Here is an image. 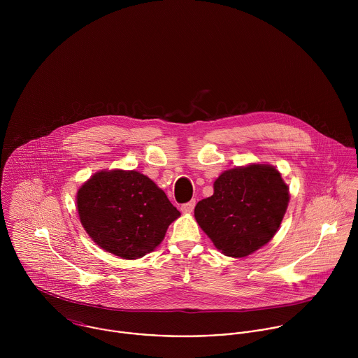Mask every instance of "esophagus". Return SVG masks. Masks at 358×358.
I'll return each instance as SVG.
<instances>
[{
  "label": "esophagus",
  "mask_w": 358,
  "mask_h": 358,
  "mask_svg": "<svg viewBox=\"0 0 358 358\" xmlns=\"http://www.w3.org/2000/svg\"><path fill=\"white\" fill-rule=\"evenodd\" d=\"M194 206H196V200H192V201H189V203H186V204H182L180 209H182V212H185V213H192L193 209H194Z\"/></svg>",
  "instance_id": "esophagus-1"
}]
</instances>
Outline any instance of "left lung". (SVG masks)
Here are the masks:
<instances>
[{"instance_id": "left-lung-1", "label": "left lung", "mask_w": 358, "mask_h": 358, "mask_svg": "<svg viewBox=\"0 0 358 358\" xmlns=\"http://www.w3.org/2000/svg\"><path fill=\"white\" fill-rule=\"evenodd\" d=\"M288 201L281 173L271 165L254 164L223 172L213 194L196 205L194 216L217 250L244 257L274 237Z\"/></svg>"}]
</instances>
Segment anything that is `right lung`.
I'll use <instances>...</instances> for the list:
<instances>
[{
	"instance_id": "right-lung-1",
	"label": "right lung",
	"mask_w": 358,
	"mask_h": 358,
	"mask_svg": "<svg viewBox=\"0 0 358 358\" xmlns=\"http://www.w3.org/2000/svg\"><path fill=\"white\" fill-rule=\"evenodd\" d=\"M80 220L104 251L138 259L162 241L180 215L152 179L136 171H102L77 194Z\"/></svg>"
}]
</instances>
